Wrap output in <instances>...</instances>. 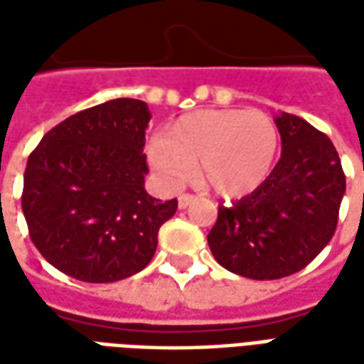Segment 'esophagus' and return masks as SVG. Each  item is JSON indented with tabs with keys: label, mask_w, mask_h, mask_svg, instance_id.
Returning a JSON list of instances; mask_svg holds the SVG:
<instances>
[{
	"label": "esophagus",
	"mask_w": 364,
	"mask_h": 364,
	"mask_svg": "<svg viewBox=\"0 0 364 364\" xmlns=\"http://www.w3.org/2000/svg\"><path fill=\"white\" fill-rule=\"evenodd\" d=\"M195 195H189V193H183L181 197H179V208H187V206L195 200Z\"/></svg>",
	"instance_id": "1"
}]
</instances>
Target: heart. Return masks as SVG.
<instances>
[{
    "label": "heart",
    "mask_w": 364,
    "mask_h": 364,
    "mask_svg": "<svg viewBox=\"0 0 364 364\" xmlns=\"http://www.w3.org/2000/svg\"><path fill=\"white\" fill-rule=\"evenodd\" d=\"M279 128L263 111L220 109L185 114L150 146L151 166L164 181L181 185L197 166L198 181L232 198L247 195L271 173Z\"/></svg>",
    "instance_id": "obj_1"
}]
</instances>
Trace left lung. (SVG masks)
<instances>
[{
    "mask_svg": "<svg viewBox=\"0 0 364 364\" xmlns=\"http://www.w3.org/2000/svg\"><path fill=\"white\" fill-rule=\"evenodd\" d=\"M274 124L282 151L257 189L218 206L208 232L214 259L232 273L274 281L298 273L329 244L345 195V173L328 136L296 114Z\"/></svg>",
    "mask_w": 364,
    "mask_h": 364,
    "instance_id": "obj_1",
    "label": "left lung"
}]
</instances>
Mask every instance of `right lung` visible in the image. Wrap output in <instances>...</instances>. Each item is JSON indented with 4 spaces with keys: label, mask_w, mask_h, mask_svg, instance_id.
I'll return each instance as SVG.
<instances>
[{
    "label": "right lung",
    "mask_w": 364,
    "mask_h": 364,
    "mask_svg": "<svg viewBox=\"0 0 364 364\" xmlns=\"http://www.w3.org/2000/svg\"><path fill=\"white\" fill-rule=\"evenodd\" d=\"M151 114L138 99H112L62 120L28 156L21 206L44 259L85 282L142 271L158 232L177 210L144 189Z\"/></svg>",
    "instance_id": "right-lung-1"
}]
</instances>
